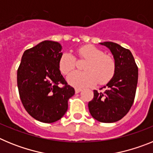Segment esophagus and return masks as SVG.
Masks as SVG:
<instances>
[{"mask_svg": "<svg viewBox=\"0 0 153 153\" xmlns=\"http://www.w3.org/2000/svg\"><path fill=\"white\" fill-rule=\"evenodd\" d=\"M81 90H81L80 88H76L75 89V93H79V92L81 91Z\"/></svg>", "mask_w": 153, "mask_h": 153, "instance_id": "obj_1", "label": "esophagus"}]
</instances>
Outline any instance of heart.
Here are the masks:
<instances>
[{"label": "heart", "mask_w": 153, "mask_h": 153, "mask_svg": "<svg viewBox=\"0 0 153 153\" xmlns=\"http://www.w3.org/2000/svg\"><path fill=\"white\" fill-rule=\"evenodd\" d=\"M79 60H85V71H75L67 76L68 83L74 87L91 86L98 83L103 85L109 82L116 70V63L112 56L93 45H85L77 51ZM76 67V58L69 53H63L59 60V69L67 75Z\"/></svg>", "instance_id": "b5f03b06"}]
</instances>
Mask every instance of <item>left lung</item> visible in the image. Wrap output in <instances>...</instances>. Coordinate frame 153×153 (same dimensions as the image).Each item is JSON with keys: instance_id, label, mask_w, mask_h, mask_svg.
Masks as SVG:
<instances>
[{"instance_id": "obj_1", "label": "left lung", "mask_w": 153, "mask_h": 153, "mask_svg": "<svg viewBox=\"0 0 153 153\" xmlns=\"http://www.w3.org/2000/svg\"><path fill=\"white\" fill-rule=\"evenodd\" d=\"M101 45L110 51L116 63L112 79L102 88L103 92L93 90L94 97L88 103L93 118L101 123L119 121L129 112L134 101L138 82V67L129 50L113 42Z\"/></svg>"}]
</instances>
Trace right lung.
Masks as SVG:
<instances>
[{"label":"right lung","instance_id":"right-lung-1","mask_svg":"<svg viewBox=\"0 0 153 153\" xmlns=\"http://www.w3.org/2000/svg\"><path fill=\"white\" fill-rule=\"evenodd\" d=\"M62 48L58 42H40L24 51L17 70L21 102L31 117L42 123L60 120L67 111L68 100L75 93L59 69ZM60 84L65 86L60 88Z\"/></svg>","mask_w":153,"mask_h":153}]
</instances>
